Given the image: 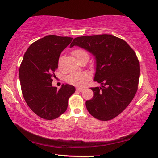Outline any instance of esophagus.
I'll list each match as a JSON object with an SVG mask.
<instances>
[{
	"label": "esophagus",
	"mask_w": 158,
	"mask_h": 158,
	"mask_svg": "<svg viewBox=\"0 0 158 158\" xmlns=\"http://www.w3.org/2000/svg\"><path fill=\"white\" fill-rule=\"evenodd\" d=\"M84 90H85L84 88H80V87L77 88V90L79 92H82V91H84Z\"/></svg>",
	"instance_id": "obj_1"
}]
</instances>
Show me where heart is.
Wrapping results in <instances>:
<instances>
[{
	"mask_svg": "<svg viewBox=\"0 0 158 158\" xmlns=\"http://www.w3.org/2000/svg\"><path fill=\"white\" fill-rule=\"evenodd\" d=\"M73 54L74 56V57L77 58V60H78L79 58H81L85 56H89L87 52L84 49H76L73 51ZM61 63H62V57H60L58 60V68H60ZM90 79V77L88 74L85 73H80V72H75V73H72L69 74H68L66 77V81L68 82L69 84L74 85H83L84 84H85Z\"/></svg>",
	"mask_w": 158,
	"mask_h": 158,
	"instance_id": "heart-1",
	"label": "heart"
}]
</instances>
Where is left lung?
<instances>
[{"mask_svg":"<svg viewBox=\"0 0 158 158\" xmlns=\"http://www.w3.org/2000/svg\"><path fill=\"white\" fill-rule=\"evenodd\" d=\"M78 46L95 57L93 98L85 102L89 113L100 121H109L129 105L137 93L140 66L136 53L126 42L108 34L76 37L70 48Z\"/></svg>","mask_w":158,"mask_h":158,"instance_id":"obj_1","label":"left lung"}]
</instances>
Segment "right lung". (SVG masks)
<instances>
[{
	"instance_id": "add662e5",
	"label": "right lung",
	"mask_w": 158,
	"mask_h": 158,
	"mask_svg": "<svg viewBox=\"0 0 158 158\" xmlns=\"http://www.w3.org/2000/svg\"><path fill=\"white\" fill-rule=\"evenodd\" d=\"M73 37L47 35L33 42L26 51L19 68V79L26 102L42 118H57L66 111L68 99L75 88L63 84L58 90L52 85L61 52Z\"/></svg>"
}]
</instances>
